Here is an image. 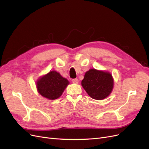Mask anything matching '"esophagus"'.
I'll return each mask as SVG.
<instances>
[{
  "instance_id": "34e87169",
  "label": "esophagus",
  "mask_w": 149,
  "mask_h": 149,
  "mask_svg": "<svg viewBox=\"0 0 149 149\" xmlns=\"http://www.w3.org/2000/svg\"><path fill=\"white\" fill-rule=\"evenodd\" d=\"M72 82L74 83L77 84V83H78L79 81H78V79L77 78H74V79H72Z\"/></svg>"
}]
</instances>
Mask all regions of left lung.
Instances as JSON below:
<instances>
[{
    "mask_svg": "<svg viewBox=\"0 0 149 149\" xmlns=\"http://www.w3.org/2000/svg\"><path fill=\"white\" fill-rule=\"evenodd\" d=\"M81 85L90 97L102 100L112 92L114 80L109 72L91 69L85 73Z\"/></svg>",
    "mask_w": 149,
    "mask_h": 149,
    "instance_id": "1",
    "label": "left lung"
}]
</instances>
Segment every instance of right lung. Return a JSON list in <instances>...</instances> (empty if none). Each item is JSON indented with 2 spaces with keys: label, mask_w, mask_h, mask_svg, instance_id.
<instances>
[{
  "label": "right lung",
  "mask_w": 149,
  "mask_h": 149,
  "mask_svg": "<svg viewBox=\"0 0 149 149\" xmlns=\"http://www.w3.org/2000/svg\"><path fill=\"white\" fill-rule=\"evenodd\" d=\"M68 84V80L56 71H51L37 80V88L42 96L54 100L61 96Z\"/></svg>",
  "instance_id": "obj_1"
}]
</instances>
